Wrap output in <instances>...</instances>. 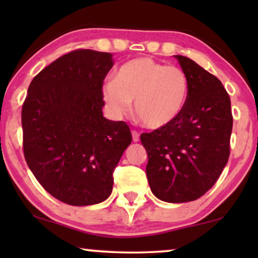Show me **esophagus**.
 Here are the masks:
<instances>
[{
    "instance_id": "esophagus-1",
    "label": "esophagus",
    "mask_w": 258,
    "mask_h": 258,
    "mask_svg": "<svg viewBox=\"0 0 258 258\" xmlns=\"http://www.w3.org/2000/svg\"><path fill=\"white\" fill-rule=\"evenodd\" d=\"M132 135H133V141H134V142H139V141H140V134H139V132H136V130H133Z\"/></svg>"
}]
</instances>
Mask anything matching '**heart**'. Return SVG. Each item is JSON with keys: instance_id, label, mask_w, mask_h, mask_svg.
Segmentation results:
<instances>
[{"instance_id": "obj_1", "label": "heart", "mask_w": 258, "mask_h": 258, "mask_svg": "<svg viewBox=\"0 0 258 258\" xmlns=\"http://www.w3.org/2000/svg\"><path fill=\"white\" fill-rule=\"evenodd\" d=\"M189 88L188 76L179 67L137 57L122 64L115 80L103 84L102 96L114 117L125 115L135 101L137 119L147 128L160 129L182 114Z\"/></svg>"}]
</instances>
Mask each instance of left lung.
I'll use <instances>...</instances> for the list:
<instances>
[{"label": "left lung", "mask_w": 258, "mask_h": 258, "mask_svg": "<svg viewBox=\"0 0 258 258\" xmlns=\"http://www.w3.org/2000/svg\"><path fill=\"white\" fill-rule=\"evenodd\" d=\"M176 58L189 80L182 114L170 124L143 133L151 191L169 203L195 201L213 186L230 155L232 114L222 82L195 61Z\"/></svg>", "instance_id": "1"}]
</instances>
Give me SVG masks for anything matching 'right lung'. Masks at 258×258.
<instances>
[{"label": "right lung", "instance_id": "right-lung-1", "mask_svg": "<svg viewBox=\"0 0 258 258\" xmlns=\"http://www.w3.org/2000/svg\"><path fill=\"white\" fill-rule=\"evenodd\" d=\"M110 52L77 49L31 81L22 105L23 154L40 184L63 203L91 206L112 191L114 170L132 143L129 125L103 117Z\"/></svg>", "mask_w": 258, "mask_h": 258}]
</instances>
